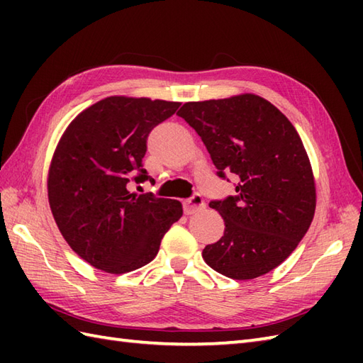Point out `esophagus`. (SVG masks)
Listing matches in <instances>:
<instances>
[{"label":"esophagus","instance_id":"34e87169","mask_svg":"<svg viewBox=\"0 0 363 363\" xmlns=\"http://www.w3.org/2000/svg\"><path fill=\"white\" fill-rule=\"evenodd\" d=\"M204 207H206L204 198L199 195V194H195L194 196L184 201V212H186L187 215H191V213H196L199 211H203Z\"/></svg>","mask_w":363,"mask_h":363}]
</instances>
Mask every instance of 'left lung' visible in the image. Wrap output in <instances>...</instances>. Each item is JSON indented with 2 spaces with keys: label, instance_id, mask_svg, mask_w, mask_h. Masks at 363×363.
<instances>
[{
  "label": "left lung",
  "instance_id": "1",
  "mask_svg": "<svg viewBox=\"0 0 363 363\" xmlns=\"http://www.w3.org/2000/svg\"><path fill=\"white\" fill-rule=\"evenodd\" d=\"M177 115L201 137L217 174L237 179L234 196L211 201L225 234L203 259L230 279H254L295 251L313 220L317 194L296 129L252 94L186 103Z\"/></svg>",
  "mask_w": 363,
  "mask_h": 363
}]
</instances>
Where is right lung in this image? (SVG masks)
Instances as JSON below:
<instances>
[{
  "instance_id": "1",
  "label": "right lung",
  "mask_w": 363,
  "mask_h": 363,
  "mask_svg": "<svg viewBox=\"0 0 363 363\" xmlns=\"http://www.w3.org/2000/svg\"><path fill=\"white\" fill-rule=\"evenodd\" d=\"M181 103L109 96L87 107L64 135L50 165L52 217L70 248L106 273L134 272L157 256L182 217L179 201L130 191L150 179L146 138Z\"/></svg>"
}]
</instances>
